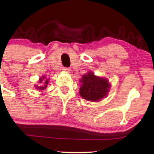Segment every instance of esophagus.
<instances>
[{
	"label": "esophagus",
	"instance_id": "obj_1",
	"mask_svg": "<svg viewBox=\"0 0 154 154\" xmlns=\"http://www.w3.org/2000/svg\"><path fill=\"white\" fill-rule=\"evenodd\" d=\"M63 70L64 72H69L70 70H71V69H70L69 68H68V67H63Z\"/></svg>",
	"mask_w": 154,
	"mask_h": 154
}]
</instances>
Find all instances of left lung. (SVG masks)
<instances>
[{
	"label": "left lung",
	"mask_w": 154,
	"mask_h": 154,
	"mask_svg": "<svg viewBox=\"0 0 154 154\" xmlns=\"http://www.w3.org/2000/svg\"><path fill=\"white\" fill-rule=\"evenodd\" d=\"M79 94L85 99L98 101L106 95L109 92V80L95 76L92 72L82 76Z\"/></svg>",
	"instance_id": "left-lung-1"
}]
</instances>
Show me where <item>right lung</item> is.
Returning <instances> with one entry per match:
<instances>
[{"label":"right lung","mask_w":154,"mask_h":154,"mask_svg":"<svg viewBox=\"0 0 154 154\" xmlns=\"http://www.w3.org/2000/svg\"><path fill=\"white\" fill-rule=\"evenodd\" d=\"M45 78V77H42L41 79H40V83H41L42 82H43V79H44ZM48 83V79H46V80L45 81V82H44V85L42 86V87H38V86H37L36 88H38V89H39V90H41V91H43L44 89H45V88H46Z\"/></svg>","instance_id":"add662e5"}]
</instances>
